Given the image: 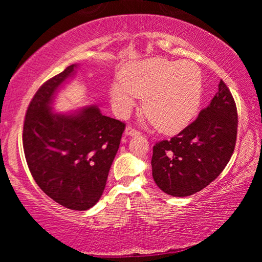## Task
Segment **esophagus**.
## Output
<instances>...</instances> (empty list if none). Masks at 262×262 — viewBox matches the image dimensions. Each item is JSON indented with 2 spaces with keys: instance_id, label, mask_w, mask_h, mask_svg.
<instances>
[{
  "instance_id": "34e87169",
  "label": "esophagus",
  "mask_w": 262,
  "mask_h": 262,
  "mask_svg": "<svg viewBox=\"0 0 262 262\" xmlns=\"http://www.w3.org/2000/svg\"><path fill=\"white\" fill-rule=\"evenodd\" d=\"M125 134L128 136H136V135H140V132L135 129L133 126H127L125 129Z\"/></svg>"
}]
</instances>
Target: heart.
<instances>
[{
  "label": "heart",
  "instance_id": "1",
  "mask_svg": "<svg viewBox=\"0 0 262 262\" xmlns=\"http://www.w3.org/2000/svg\"><path fill=\"white\" fill-rule=\"evenodd\" d=\"M202 76L192 61L136 62L110 89L115 112L125 117L143 98V111L158 130L174 134L188 125L201 103Z\"/></svg>",
  "mask_w": 262,
  "mask_h": 262
}]
</instances>
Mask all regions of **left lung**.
<instances>
[{"label": "left lung", "instance_id": "8db88e82", "mask_svg": "<svg viewBox=\"0 0 262 262\" xmlns=\"http://www.w3.org/2000/svg\"><path fill=\"white\" fill-rule=\"evenodd\" d=\"M238 115L233 97L222 81L196 120L171 140L155 144L151 167L156 185L172 196H188L207 187L231 158Z\"/></svg>", "mask_w": 262, "mask_h": 262}]
</instances>
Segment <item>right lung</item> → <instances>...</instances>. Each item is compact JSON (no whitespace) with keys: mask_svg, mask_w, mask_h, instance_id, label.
Listing matches in <instances>:
<instances>
[{"mask_svg":"<svg viewBox=\"0 0 262 262\" xmlns=\"http://www.w3.org/2000/svg\"><path fill=\"white\" fill-rule=\"evenodd\" d=\"M72 64L39 88L26 111L23 147L35 183L52 200L72 210L94 207L105 189L126 125L97 106L55 113L52 104Z\"/></svg>","mask_w":262,"mask_h":262,"instance_id":"right-lung-1","label":"right lung"}]
</instances>
